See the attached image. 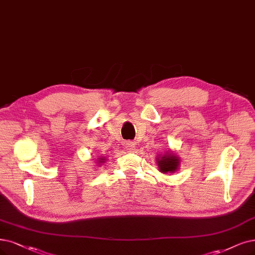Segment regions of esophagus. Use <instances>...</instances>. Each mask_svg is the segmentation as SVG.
<instances>
[{
	"label": "esophagus",
	"instance_id": "esophagus-1",
	"mask_svg": "<svg viewBox=\"0 0 255 255\" xmlns=\"http://www.w3.org/2000/svg\"><path fill=\"white\" fill-rule=\"evenodd\" d=\"M134 148H135V144L133 142H128L126 144V149L128 150V151H133Z\"/></svg>",
	"mask_w": 255,
	"mask_h": 255
}]
</instances>
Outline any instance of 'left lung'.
Returning a JSON list of instances; mask_svg holds the SVG:
<instances>
[{
    "instance_id": "left-lung-1",
    "label": "left lung",
    "mask_w": 255,
    "mask_h": 255,
    "mask_svg": "<svg viewBox=\"0 0 255 255\" xmlns=\"http://www.w3.org/2000/svg\"><path fill=\"white\" fill-rule=\"evenodd\" d=\"M155 162L158 166V170L162 173H174L180 169L181 158L175 152L171 150H167L166 153L158 154L155 158Z\"/></svg>"
}]
</instances>
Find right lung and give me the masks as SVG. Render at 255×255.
<instances>
[{"label":"right lung","mask_w":255,"mask_h":255,"mask_svg":"<svg viewBox=\"0 0 255 255\" xmlns=\"http://www.w3.org/2000/svg\"><path fill=\"white\" fill-rule=\"evenodd\" d=\"M96 161H97V163H98V165H103L104 163H105L106 162V158L105 157H104V156H98L97 157V159H96Z\"/></svg>","instance_id":"add662e5"}]
</instances>
